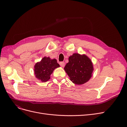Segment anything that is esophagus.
<instances>
[{"label": "esophagus", "instance_id": "1", "mask_svg": "<svg viewBox=\"0 0 127 127\" xmlns=\"http://www.w3.org/2000/svg\"><path fill=\"white\" fill-rule=\"evenodd\" d=\"M60 65L61 66V67H63L65 65V63L64 62H60Z\"/></svg>", "mask_w": 127, "mask_h": 127}]
</instances>
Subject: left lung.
<instances>
[{
  "instance_id": "8db88e82",
  "label": "left lung",
  "mask_w": 127,
  "mask_h": 127,
  "mask_svg": "<svg viewBox=\"0 0 127 127\" xmlns=\"http://www.w3.org/2000/svg\"><path fill=\"white\" fill-rule=\"evenodd\" d=\"M68 61L64 69L70 81L77 85L87 82L94 70L91 60L84 54L75 53L69 57Z\"/></svg>"
}]
</instances>
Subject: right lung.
<instances>
[{"mask_svg": "<svg viewBox=\"0 0 127 127\" xmlns=\"http://www.w3.org/2000/svg\"><path fill=\"white\" fill-rule=\"evenodd\" d=\"M60 65L55 59L44 57L41 61L37 62L34 66L35 78L43 82L48 81L50 75L56 68L59 67Z\"/></svg>", "mask_w": 127, "mask_h": 127, "instance_id": "add662e5", "label": "right lung"}]
</instances>
